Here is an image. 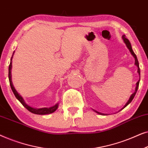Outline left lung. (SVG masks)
I'll return each mask as SVG.
<instances>
[{
	"mask_svg": "<svg viewBox=\"0 0 148 148\" xmlns=\"http://www.w3.org/2000/svg\"><path fill=\"white\" fill-rule=\"evenodd\" d=\"M122 38H123V41H124V42L125 43V44H126V46H127V47L128 48V49L129 50V51L131 52V54H132V55L133 56V57L135 58V65H136L137 66V69H137V72H138V73H139V75H140V69H139V62H138V60H137V56L135 55V54L134 53V52L133 51V49H132V47H131V43H130V42L129 41V40L128 39H127L126 38H125V36H122ZM139 80L138 81V82H137V84H136V88H135V92L133 93V94L131 95V97H130V98H129V101L128 102H127V103L126 104H125V107H126L127 105H128L129 103H130L131 101L133 100V98H134V96H135V94H136V93H137V90H138V87H139ZM124 107V108H125ZM96 111V110H95ZM96 112H97V113H98V114H102V113H100V112H97V111H96Z\"/></svg>",
	"mask_w": 148,
	"mask_h": 148,
	"instance_id": "left-lung-1",
	"label": "left lung"
}]
</instances>
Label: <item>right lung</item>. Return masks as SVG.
<instances>
[{
	"label": "right lung",
	"instance_id": "1",
	"mask_svg": "<svg viewBox=\"0 0 148 148\" xmlns=\"http://www.w3.org/2000/svg\"><path fill=\"white\" fill-rule=\"evenodd\" d=\"M12 58H13V56L11 57V62H10V64H9V83H10V86H11V90L13 91L14 95H15L16 98L21 103L22 105L27 109L29 111V112H31L32 113H34V114H50V113H52L54 112V111H55L56 109L58 108V104L54 105V106L52 107H50V108H32V107L28 106V105L26 104V103L24 102L23 99L22 97L20 96V95L18 94L17 91L15 90V88H14L13 85V83H12V81H11V67H12V63H11V60H12Z\"/></svg>",
	"mask_w": 148,
	"mask_h": 148
}]
</instances>
